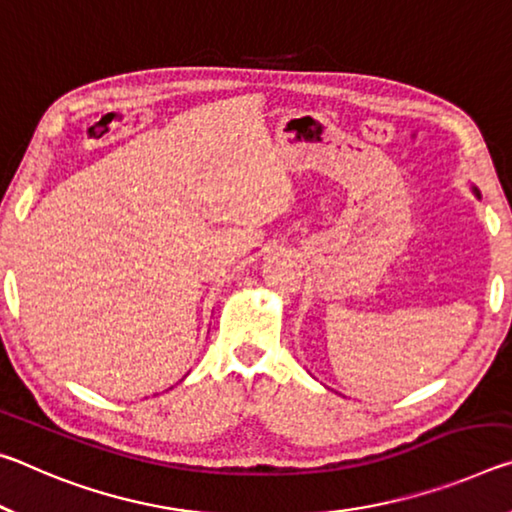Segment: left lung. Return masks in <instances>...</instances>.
Returning <instances> with one entry per match:
<instances>
[{"label":"left lung","mask_w":512,"mask_h":512,"mask_svg":"<svg viewBox=\"0 0 512 512\" xmlns=\"http://www.w3.org/2000/svg\"><path fill=\"white\" fill-rule=\"evenodd\" d=\"M472 190H474V195H476V197H479V199H481V192H479V188H472Z\"/></svg>","instance_id":"8db88e82"}]
</instances>
